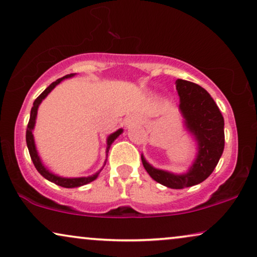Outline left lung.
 <instances>
[{
  "mask_svg": "<svg viewBox=\"0 0 257 257\" xmlns=\"http://www.w3.org/2000/svg\"><path fill=\"white\" fill-rule=\"evenodd\" d=\"M176 84L180 96L179 108L199 146L197 160L189 172L178 176L155 169L143 156L141 158L144 169L157 183L170 189H185L204 182L215 169L225 148V122L214 100L201 86L183 79Z\"/></svg>",
  "mask_w": 257,
  "mask_h": 257,
  "instance_id": "8db88e82",
  "label": "left lung"
}]
</instances>
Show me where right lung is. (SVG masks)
<instances>
[{
  "label": "right lung",
  "mask_w": 257,
  "mask_h": 257,
  "mask_svg": "<svg viewBox=\"0 0 257 257\" xmlns=\"http://www.w3.org/2000/svg\"><path fill=\"white\" fill-rule=\"evenodd\" d=\"M73 75H74V73H71V74L65 75V77H63V78L57 79L55 82H52V84L50 85L49 87L46 88L45 91L43 92L41 95H39L37 99L35 100L34 107L31 108L30 120H29V123H28V127H27V135H25V139H27V146H28V149H29V154H30L32 163H34L35 168L37 169V171L41 173V175L44 177V178L50 180V182L55 183V184H57V185H59V186L66 187V189H72V187H79V186L85 185V184H88V183L93 182V180L97 177V175H99L101 170H100L99 172H96L95 175L89 176V177H81V178H61V177H58L56 175H53V173L49 172L48 170L44 168V165L42 164V162H41V160H39V157H38V155H37V151H36V147H35V142H34V135H32V129H34L36 116H37L38 106H39V103L42 102V100L44 99V97L48 95V94L51 92L52 89L55 88L56 86L59 84L61 80L73 77ZM121 133H122V129H118L117 132H115L114 134H111V135L108 137V140H107V151H106V153H108V150H109V148H110V144L113 143L114 141L117 139V136L120 135Z\"/></svg>",
  "instance_id": "add662e5"
}]
</instances>
